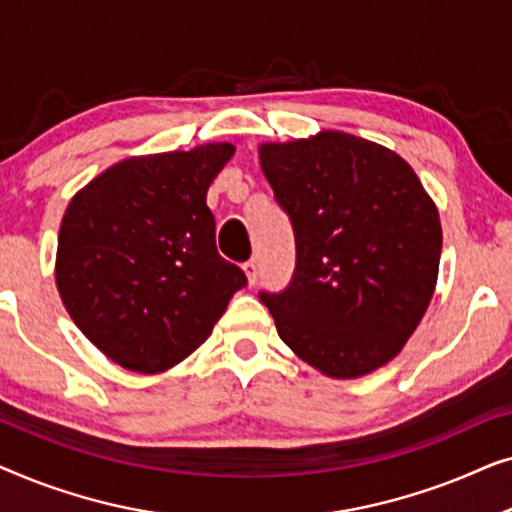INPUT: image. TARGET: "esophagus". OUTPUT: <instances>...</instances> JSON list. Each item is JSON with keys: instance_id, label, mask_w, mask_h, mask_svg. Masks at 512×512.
Instances as JSON below:
<instances>
[{"instance_id": "1", "label": "esophagus", "mask_w": 512, "mask_h": 512, "mask_svg": "<svg viewBox=\"0 0 512 512\" xmlns=\"http://www.w3.org/2000/svg\"><path fill=\"white\" fill-rule=\"evenodd\" d=\"M242 270H244V275H247L249 286H254L258 282V265H256V261H247V263L242 265Z\"/></svg>"}]
</instances>
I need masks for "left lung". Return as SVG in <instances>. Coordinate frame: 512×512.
Instances as JSON below:
<instances>
[{"mask_svg":"<svg viewBox=\"0 0 512 512\" xmlns=\"http://www.w3.org/2000/svg\"><path fill=\"white\" fill-rule=\"evenodd\" d=\"M265 179L296 235V270L261 291L305 363L352 380L401 352L438 279V209L398 153L338 130L261 144Z\"/></svg>","mask_w":512,"mask_h":512,"instance_id":"8db88e82","label":"left lung"}]
</instances>
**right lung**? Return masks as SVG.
Here are the masks:
<instances>
[{
	"label": "right lung",
	"mask_w": 512,
	"mask_h": 512,
	"mask_svg": "<svg viewBox=\"0 0 512 512\" xmlns=\"http://www.w3.org/2000/svg\"><path fill=\"white\" fill-rule=\"evenodd\" d=\"M228 142L111 165L69 202L55 284L81 333L118 366L153 375L209 338L247 284L216 251L207 188Z\"/></svg>",
	"instance_id": "obj_1"
}]
</instances>
